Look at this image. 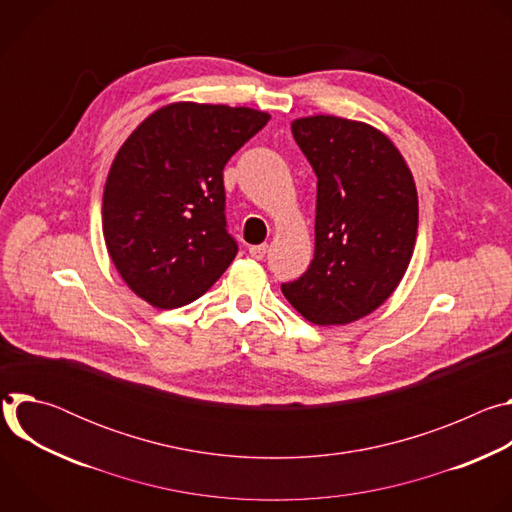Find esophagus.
Masks as SVG:
<instances>
[{"instance_id": "esophagus-1", "label": "esophagus", "mask_w": 512, "mask_h": 512, "mask_svg": "<svg viewBox=\"0 0 512 512\" xmlns=\"http://www.w3.org/2000/svg\"><path fill=\"white\" fill-rule=\"evenodd\" d=\"M249 255L253 259H263L267 255V245H253V247H249Z\"/></svg>"}]
</instances>
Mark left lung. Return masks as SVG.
Returning <instances> with one entry per match:
<instances>
[{"label": "left lung", "instance_id": "obj_1", "mask_svg": "<svg viewBox=\"0 0 512 512\" xmlns=\"http://www.w3.org/2000/svg\"><path fill=\"white\" fill-rule=\"evenodd\" d=\"M316 178V247L310 267L281 283L318 326L350 324L399 285L417 237V190L395 145L375 127L332 115L291 123Z\"/></svg>", "mask_w": 512, "mask_h": 512}]
</instances>
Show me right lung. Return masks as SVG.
<instances>
[{
	"mask_svg": "<svg viewBox=\"0 0 512 512\" xmlns=\"http://www.w3.org/2000/svg\"><path fill=\"white\" fill-rule=\"evenodd\" d=\"M267 121L247 107L174 103L121 145L103 192V235L139 298L182 308L233 263L223 170Z\"/></svg>",
	"mask_w": 512,
	"mask_h": 512,
	"instance_id": "right-lung-1",
	"label": "right lung"
}]
</instances>
